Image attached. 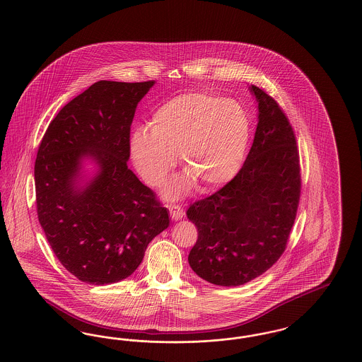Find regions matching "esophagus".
I'll use <instances>...</instances> for the list:
<instances>
[{
    "mask_svg": "<svg viewBox=\"0 0 362 362\" xmlns=\"http://www.w3.org/2000/svg\"><path fill=\"white\" fill-rule=\"evenodd\" d=\"M168 209H170V214H171V218H173V221H177V220L183 218L185 211H183L182 207L177 206V205H173V206H170Z\"/></svg>",
    "mask_w": 362,
    "mask_h": 362,
    "instance_id": "esophagus-1",
    "label": "esophagus"
}]
</instances>
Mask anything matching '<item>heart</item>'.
I'll return each mask as SVG.
<instances>
[{
    "label": "heart",
    "instance_id": "b5f03b06",
    "mask_svg": "<svg viewBox=\"0 0 362 362\" xmlns=\"http://www.w3.org/2000/svg\"><path fill=\"white\" fill-rule=\"evenodd\" d=\"M250 134V117L240 103L209 92H191L156 110L149 132L133 133L130 153L152 187L167 182L179 155L186 173L167 191L173 199L194 183L199 191L210 192L232 180L240 170Z\"/></svg>",
    "mask_w": 362,
    "mask_h": 362
}]
</instances>
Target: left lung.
I'll use <instances>...</instances> for the list:
<instances>
[{
  "label": "left lung",
  "mask_w": 362,
  "mask_h": 362,
  "mask_svg": "<svg viewBox=\"0 0 362 362\" xmlns=\"http://www.w3.org/2000/svg\"><path fill=\"white\" fill-rule=\"evenodd\" d=\"M258 126L240 171L223 189L191 204L198 229L189 263L197 276L239 286L267 272L286 248L300 201V157L292 126L276 100L250 86Z\"/></svg>",
  "instance_id": "obj_1"
}]
</instances>
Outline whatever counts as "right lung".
I'll list each match as a JSON object with an SVG mask.
<instances>
[{"label":"right lung","mask_w":362,"mask_h":362,"mask_svg":"<svg viewBox=\"0 0 362 362\" xmlns=\"http://www.w3.org/2000/svg\"><path fill=\"white\" fill-rule=\"evenodd\" d=\"M155 81H98L62 107L35 161L37 218L61 264L92 285L132 276L170 225L167 207L127 167L130 126ZM98 173L83 182L82 163Z\"/></svg>","instance_id":"right-lung-1"}]
</instances>
